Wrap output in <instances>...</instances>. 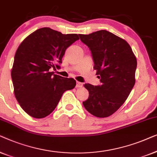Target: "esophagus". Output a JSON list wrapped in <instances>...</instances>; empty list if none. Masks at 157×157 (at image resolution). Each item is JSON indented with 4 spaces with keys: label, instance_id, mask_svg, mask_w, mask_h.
Returning a JSON list of instances; mask_svg holds the SVG:
<instances>
[{
    "label": "esophagus",
    "instance_id": "obj_1",
    "mask_svg": "<svg viewBox=\"0 0 157 157\" xmlns=\"http://www.w3.org/2000/svg\"><path fill=\"white\" fill-rule=\"evenodd\" d=\"M82 87V83L80 82H77L76 84V87Z\"/></svg>",
    "mask_w": 157,
    "mask_h": 157
}]
</instances>
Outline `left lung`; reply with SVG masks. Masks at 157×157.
Listing matches in <instances>:
<instances>
[{"label":"left lung","mask_w":157,"mask_h":157,"mask_svg":"<svg viewBox=\"0 0 157 157\" xmlns=\"http://www.w3.org/2000/svg\"><path fill=\"white\" fill-rule=\"evenodd\" d=\"M79 36L91 50L93 68L101 83L84 85L89 98L82 104L92 115L107 117L124 103L135 84L136 58L125 40L107 30Z\"/></svg>","instance_id":"8db88e82"}]
</instances>
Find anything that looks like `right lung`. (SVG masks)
Listing matches in <instances>:
<instances>
[{
	"label": "right lung",
	"instance_id": "obj_1",
	"mask_svg": "<svg viewBox=\"0 0 157 157\" xmlns=\"http://www.w3.org/2000/svg\"><path fill=\"white\" fill-rule=\"evenodd\" d=\"M78 34H63L50 28L35 30L24 39L14 57L11 78L14 94L24 111L44 118L56 109L65 91L75 87L73 78H63L50 68L58 67L67 48Z\"/></svg>",
	"mask_w": 157,
	"mask_h": 157
}]
</instances>
